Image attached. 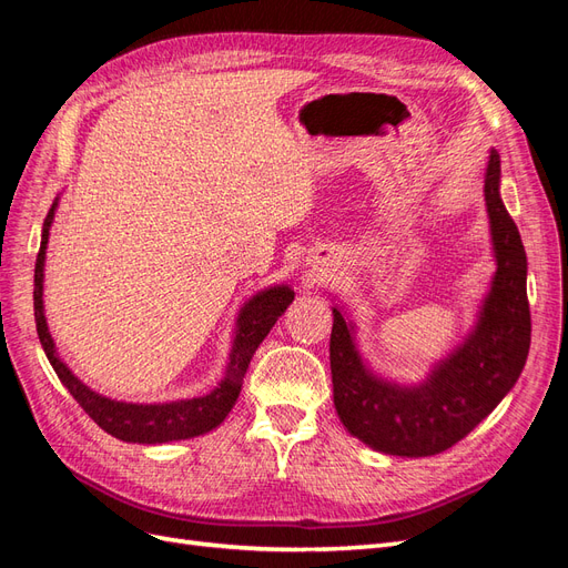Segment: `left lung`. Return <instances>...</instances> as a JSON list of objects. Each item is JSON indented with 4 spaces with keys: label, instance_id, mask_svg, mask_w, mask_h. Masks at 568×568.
<instances>
[{
    "label": "left lung",
    "instance_id": "8db88e82",
    "mask_svg": "<svg viewBox=\"0 0 568 568\" xmlns=\"http://www.w3.org/2000/svg\"><path fill=\"white\" fill-rule=\"evenodd\" d=\"M486 209L495 274L474 329L419 384L376 376L355 346V326L332 307L329 341L334 405L343 426L369 448L428 457L453 448L517 384L530 348L526 251L500 199V153L488 156Z\"/></svg>",
    "mask_w": 568,
    "mask_h": 568
}]
</instances>
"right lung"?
Segmentation results:
<instances>
[{"mask_svg":"<svg viewBox=\"0 0 568 568\" xmlns=\"http://www.w3.org/2000/svg\"><path fill=\"white\" fill-rule=\"evenodd\" d=\"M59 199L51 203L47 213L44 227H42V244L36 263V291H32V301H36V324L42 348L47 353V359L54 367L61 384L71 390L73 398L80 403V407L104 428L113 438H120L125 443H168V440H184L213 432L215 426L225 422L230 409L234 407L239 393H242V384L246 369L251 365V357L261 346L263 338L270 334V329L277 322L286 307L294 301V288L288 284L270 286L257 291V294L244 303L236 317L234 341L230 351V363L225 369V379H222L211 393L199 395V398L186 400H173V403H123L111 400L106 395L92 390L84 386L78 376L68 369V365L57 353V343L49 334L47 317H44V253L49 244V230L54 222Z\"/></svg>","mask_w":568,"mask_h":568,"instance_id":"1","label":"right lung"}]
</instances>
